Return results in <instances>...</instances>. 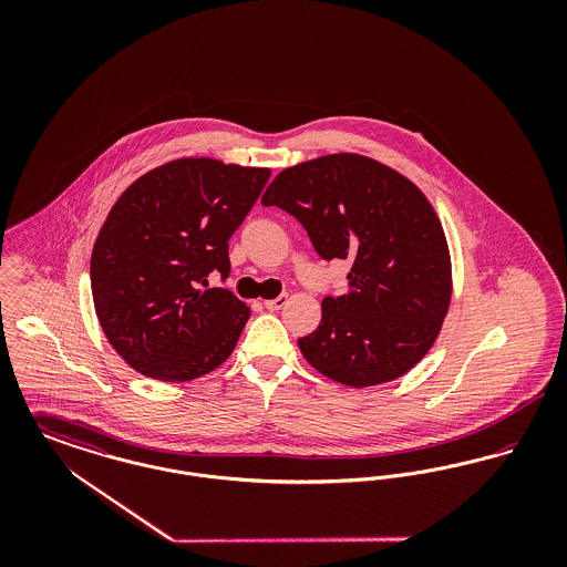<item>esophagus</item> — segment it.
I'll return each mask as SVG.
<instances>
[{"instance_id": "esophagus-1", "label": "esophagus", "mask_w": 567, "mask_h": 567, "mask_svg": "<svg viewBox=\"0 0 567 567\" xmlns=\"http://www.w3.org/2000/svg\"><path fill=\"white\" fill-rule=\"evenodd\" d=\"M287 299H289L287 296H278L276 299H266L264 306L274 312V310H280L282 306H287Z\"/></svg>"}]
</instances>
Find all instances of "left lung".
<instances>
[{"instance_id": "8db88e82", "label": "left lung", "mask_w": 567, "mask_h": 567, "mask_svg": "<svg viewBox=\"0 0 567 567\" xmlns=\"http://www.w3.org/2000/svg\"><path fill=\"white\" fill-rule=\"evenodd\" d=\"M306 227L323 259H351L349 287L324 297L299 351L352 389L408 374L433 347L453 297L451 250L432 202L410 178L357 153L282 169L261 197Z\"/></svg>"}]
</instances>
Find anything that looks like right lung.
Masks as SVG:
<instances>
[{"label": "right lung", "mask_w": 567, "mask_h": 567, "mask_svg": "<svg viewBox=\"0 0 567 567\" xmlns=\"http://www.w3.org/2000/svg\"><path fill=\"white\" fill-rule=\"evenodd\" d=\"M270 167L183 157L146 172L110 208L91 252L95 315L142 377L187 382L234 352L250 308L208 274H229L227 240Z\"/></svg>", "instance_id": "right-lung-1"}]
</instances>
